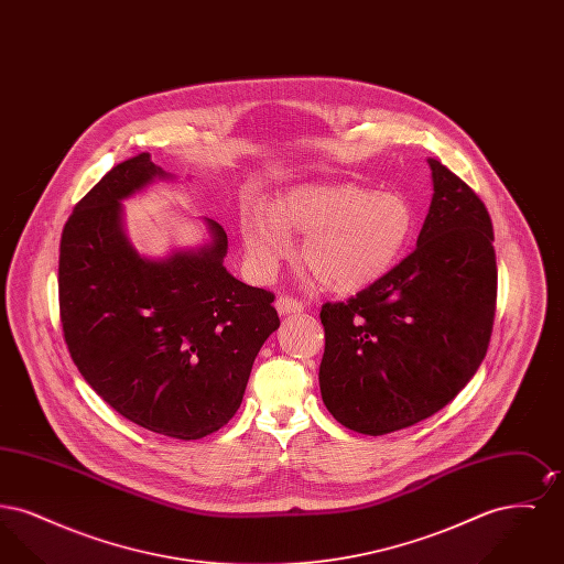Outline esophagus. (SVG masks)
<instances>
[{
	"mask_svg": "<svg viewBox=\"0 0 564 564\" xmlns=\"http://www.w3.org/2000/svg\"><path fill=\"white\" fill-rule=\"evenodd\" d=\"M274 306H276L279 315H292V313H302L304 311V304L297 302L294 297H290V295H279Z\"/></svg>",
	"mask_w": 564,
	"mask_h": 564,
	"instance_id": "obj_1",
	"label": "esophagus"
}]
</instances>
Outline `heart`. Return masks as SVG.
<instances>
[{
	"mask_svg": "<svg viewBox=\"0 0 564 564\" xmlns=\"http://www.w3.org/2000/svg\"><path fill=\"white\" fill-rule=\"evenodd\" d=\"M241 241L251 264L270 272L304 235L300 260L325 290H366L398 264L414 230V212L398 192L361 184H306L288 189L270 207L242 209Z\"/></svg>",
	"mask_w": 564,
	"mask_h": 564,
	"instance_id": "1",
	"label": "heart"
}]
</instances>
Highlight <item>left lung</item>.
<instances>
[{
	"instance_id": "obj_1",
	"label": "left lung",
	"mask_w": 564,
	"mask_h": 564,
	"mask_svg": "<svg viewBox=\"0 0 564 564\" xmlns=\"http://www.w3.org/2000/svg\"><path fill=\"white\" fill-rule=\"evenodd\" d=\"M433 198L416 249L347 302H325L319 387L357 433L410 427L471 380L497 304L492 221L478 194L430 159Z\"/></svg>"
}]
</instances>
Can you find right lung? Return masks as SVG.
<instances>
[{"label":"right lung","mask_w":564,"mask_h":564,"mask_svg":"<svg viewBox=\"0 0 564 564\" xmlns=\"http://www.w3.org/2000/svg\"><path fill=\"white\" fill-rule=\"evenodd\" d=\"M169 177L150 154L116 164L69 215L58 253V308L84 380L143 430L198 440L239 410L251 366L279 327L274 295L235 279L226 230L164 260L137 253L122 200Z\"/></svg>","instance_id":"add662e5"}]
</instances>
